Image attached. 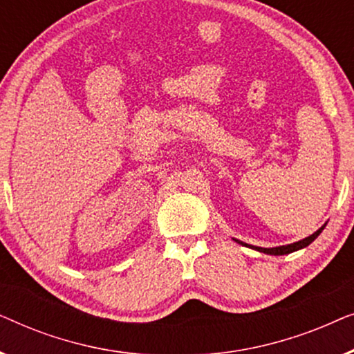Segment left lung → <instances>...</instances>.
<instances>
[{"label":"left lung","instance_id":"left-lung-1","mask_svg":"<svg viewBox=\"0 0 354 354\" xmlns=\"http://www.w3.org/2000/svg\"><path fill=\"white\" fill-rule=\"evenodd\" d=\"M324 227H326V225H322L321 229H319L317 232H314L313 235H309V236H306V239H303V240L297 241V243H292V245H283V246H275V248H259V246H251V248L258 250V251H261V253H266V254H274V256L293 253V251L301 250V248H304V246H308L309 243H313V241L316 240L317 236H319V234H321V232L324 230ZM236 241H239V240H236ZM239 243H241V241H239ZM241 245H245V243H241ZM246 246H248V245H246Z\"/></svg>","mask_w":354,"mask_h":354}]
</instances>
